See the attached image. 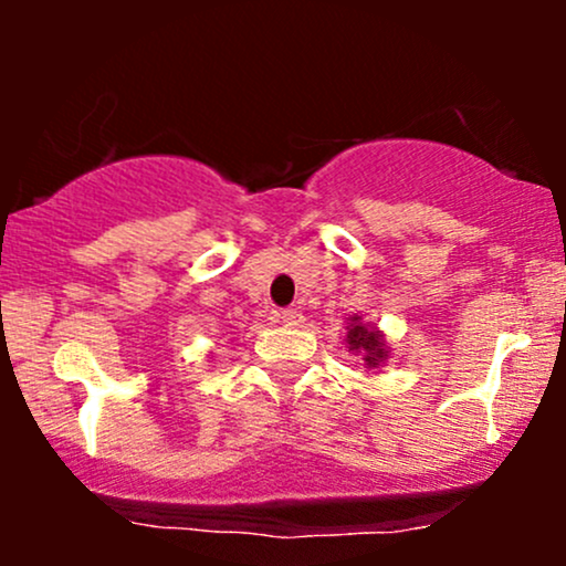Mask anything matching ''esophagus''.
Wrapping results in <instances>:
<instances>
[{
	"label": "esophagus",
	"instance_id": "obj_1",
	"mask_svg": "<svg viewBox=\"0 0 566 566\" xmlns=\"http://www.w3.org/2000/svg\"><path fill=\"white\" fill-rule=\"evenodd\" d=\"M276 316H279V322L287 324V327H297V324L303 322V314L297 308H282Z\"/></svg>",
	"mask_w": 566,
	"mask_h": 566
}]
</instances>
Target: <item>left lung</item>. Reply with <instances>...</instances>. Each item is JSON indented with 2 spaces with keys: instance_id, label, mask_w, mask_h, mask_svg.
<instances>
[{
  "instance_id": "obj_1",
  "label": "left lung",
  "mask_w": 566,
  "mask_h": 566,
  "mask_svg": "<svg viewBox=\"0 0 566 566\" xmlns=\"http://www.w3.org/2000/svg\"><path fill=\"white\" fill-rule=\"evenodd\" d=\"M350 322H354V324H350V329H348V348L350 350H361L369 367L386 359V348H382L386 343L380 340V335L375 333V329L361 327V324L356 322V316Z\"/></svg>"
}]
</instances>
